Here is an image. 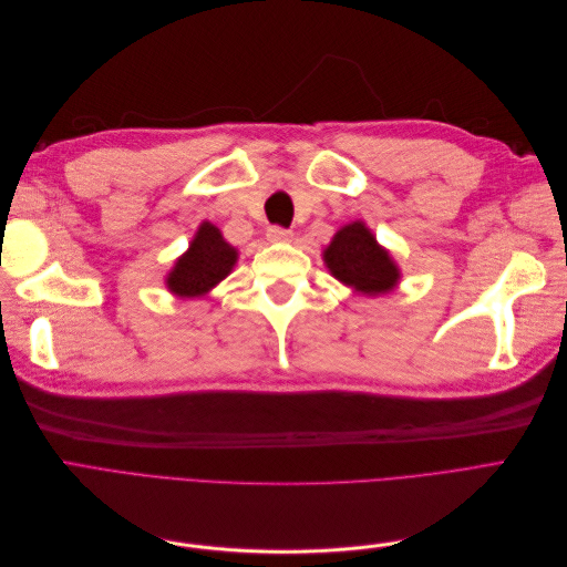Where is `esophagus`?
Here are the masks:
<instances>
[{"label":"esophagus","instance_id":"34e87169","mask_svg":"<svg viewBox=\"0 0 567 567\" xmlns=\"http://www.w3.org/2000/svg\"><path fill=\"white\" fill-rule=\"evenodd\" d=\"M267 238L274 244H288L290 238H293V231L290 229H284V227H269L267 229Z\"/></svg>","mask_w":567,"mask_h":567}]
</instances>
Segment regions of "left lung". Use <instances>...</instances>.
I'll list each match as a JSON object with an SVG mask.
<instances>
[{
    "label": "left lung",
    "mask_w": 567,
    "mask_h": 567,
    "mask_svg": "<svg viewBox=\"0 0 567 567\" xmlns=\"http://www.w3.org/2000/svg\"><path fill=\"white\" fill-rule=\"evenodd\" d=\"M323 262L338 281L362 296H385L400 281V267L379 246L364 221H350L336 231L323 250Z\"/></svg>",
    "instance_id": "left-lung-1"
}]
</instances>
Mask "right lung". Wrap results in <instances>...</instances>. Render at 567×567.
I'll use <instances>...</instances> for the list:
<instances>
[{
  "label": "right lung",
  "mask_w": 567,
  "mask_h": 567,
  "mask_svg": "<svg viewBox=\"0 0 567 567\" xmlns=\"http://www.w3.org/2000/svg\"><path fill=\"white\" fill-rule=\"evenodd\" d=\"M238 250L225 241L221 231L203 221L188 250L165 277V286L177 298H203L231 274Z\"/></svg>",
  "instance_id": "1"
}]
</instances>
